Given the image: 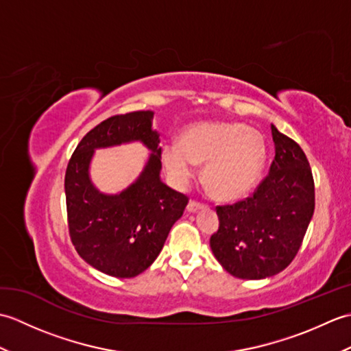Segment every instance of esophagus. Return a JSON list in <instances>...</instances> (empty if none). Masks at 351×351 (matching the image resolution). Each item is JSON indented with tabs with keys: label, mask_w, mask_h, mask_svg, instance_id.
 I'll list each match as a JSON object with an SVG mask.
<instances>
[{
	"label": "esophagus",
	"mask_w": 351,
	"mask_h": 351,
	"mask_svg": "<svg viewBox=\"0 0 351 351\" xmlns=\"http://www.w3.org/2000/svg\"><path fill=\"white\" fill-rule=\"evenodd\" d=\"M202 208H204V204L196 202V200H190L189 205H187V211L189 213H196L199 210H202Z\"/></svg>",
	"instance_id": "34e87169"
}]
</instances>
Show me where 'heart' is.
<instances>
[{"instance_id":"obj_1","label":"heart","mask_w":351,"mask_h":351,"mask_svg":"<svg viewBox=\"0 0 351 351\" xmlns=\"http://www.w3.org/2000/svg\"><path fill=\"white\" fill-rule=\"evenodd\" d=\"M161 160L170 181L185 187L205 164L202 184L215 199L234 200L258 184L267 160L263 134L237 122H202L182 134L181 143L167 141Z\"/></svg>"}]
</instances>
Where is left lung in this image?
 Masks as SVG:
<instances>
[{"instance_id":"obj_1","label":"left lung","mask_w":351,"mask_h":351,"mask_svg":"<svg viewBox=\"0 0 351 351\" xmlns=\"http://www.w3.org/2000/svg\"><path fill=\"white\" fill-rule=\"evenodd\" d=\"M274 160L253 195L219 205L210 245L221 267L240 279H264L287 268L302 247L315 208L309 161L293 138L271 125Z\"/></svg>"}]
</instances>
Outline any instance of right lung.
<instances>
[{
	"label": "right lung",
	"mask_w": 351,
	"mask_h": 351,
	"mask_svg": "<svg viewBox=\"0 0 351 351\" xmlns=\"http://www.w3.org/2000/svg\"><path fill=\"white\" fill-rule=\"evenodd\" d=\"M131 139L143 141L153 151L144 173L121 195H102L88 180L93 151ZM158 143L152 111L116 114L86 134L66 169V210L73 247L87 264L114 278L145 271L189 204L187 196L161 182Z\"/></svg>",
	"instance_id": "right-lung-1"
}]
</instances>
